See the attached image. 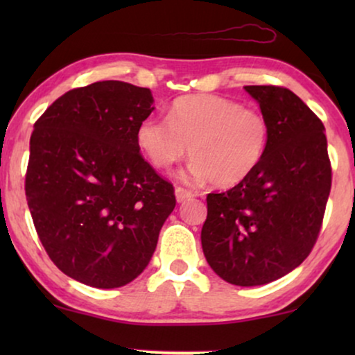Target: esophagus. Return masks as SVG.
<instances>
[{
    "instance_id": "34e87169",
    "label": "esophagus",
    "mask_w": 355,
    "mask_h": 355,
    "mask_svg": "<svg viewBox=\"0 0 355 355\" xmlns=\"http://www.w3.org/2000/svg\"><path fill=\"white\" fill-rule=\"evenodd\" d=\"M193 197V192L189 191V189H184V187H176V200L181 203V202H186L187 198Z\"/></svg>"
}]
</instances>
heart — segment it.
I'll return each mask as SVG.
<instances>
[{
    "mask_svg": "<svg viewBox=\"0 0 355 355\" xmlns=\"http://www.w3.org/2000/svg\"><path fill=\"white\" fill-rule=\"evenodd\" d=\"M135 142L158 169L182 159L189 145L192 179L232 187L260 166L270 144V123L259 110L225 96L186 95L169 105L166 121L155 116L140 121Z\"/></svg>",
    "mask_w": 355,
    "mask_h": 355,
    "instance_id": "obj_1",
    "label": "heart"
}]
</instances>
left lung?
<instances>
[{
    "instance_id": "left-lung-1",
    "label": "left lung",
    "mask_w": 355,
    "mask_h": 355,
    "mask_svg": "<svg viewBox=\"0 0 355 355\" xmlns=\"http://www.w3.org/2000/svg\"><path fill=\"white\" fill-rule=\"evenodd\" d=\"M270 123L260 166L230 191L207 196L203 255L236 286L279 279L312 252L331 191L324 125L278 85H245Z\"/></svg>"
}]
</instances>
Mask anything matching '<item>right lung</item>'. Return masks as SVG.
I'll return each mask as SVG.
<instances>
[{"instance_id": "1", "label": "right lung", "mask_w": 355, "mask_h": 355, "mask_svg": "<svg viewBox=\"0 0 355 355\" xmlns=\"http://www.w3.org/2000/svg\"><path fill=\"white\" fill-rule=\"evenodd\" d=\"M150 89L101 80L53 101L33 125L26 197L38 239L62 273L113 289L145 270L176 207L135 130L153 111Z\"/></svg>"}]
</instances>
